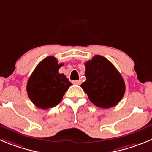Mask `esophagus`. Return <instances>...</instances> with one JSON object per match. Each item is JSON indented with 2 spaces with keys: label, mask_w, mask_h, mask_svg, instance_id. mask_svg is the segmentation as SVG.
<instances>
[{
  "label": "esophagus",
  "mask_w": 152,
  "mask_h": 152,
  "mask_svg": "<svg viewBox=\"0 0 152 152\" xmlns=\"http://www.w3.org/2000/svg\"><path fill=\"white\" fill-rule=\"evenodd\" d=\"M73 84L75 85H80L82 83V81L81 80H76V81H73Z\"/></svg>",
  "instance_id": "obj_1"
}]
</instances>
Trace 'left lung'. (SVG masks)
Returning a JSON list of instances; mask_svg holds the SVG:
<instances>
[{
  "mask_svg": "<svg viewBox=\"0 0 152 152\" xmlns=\"http://www.w3.org/2000/svg\"><path fill=\"white\" fill-rule=\"evenodd\" d=\"M85 75L86 81L81 87L96 106L109 109L121 101L125 92L124 81L106 58L97 55L88 61Z\"/></svg>",
  "mask_w": 152,
  "mask_h": 152,
  "instance_id": "1",
  "label": "left lung"
}]
</instances>
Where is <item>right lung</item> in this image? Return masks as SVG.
<instances>
[{"label":"right lung","instance_id":"right-lung-1","mask_svg":"<svg viewBox=\"0 0 152 152\" xmlns=\"http://www.w3.org/2000/svg\"><path fill=\"white\" fill-rule=\"evenodd\" d=\"M63 64L53 56L44 58L37 66L27 83L28 95L32 103L42 110L52 108L62 100L70 86L67 78L58 70Z\"/></svg>","mask_w":152,"mask_h":152}]
</instances>
